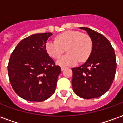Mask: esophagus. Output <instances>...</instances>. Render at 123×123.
Instances as JSON below:
<instances>
[{"instance_id": "obj_1", "label": "esophagus", "mask_w": 123, "mask_h": 123, "mask_svg": "<svg viewBox=\"0 0 123 123\" xmlns=\"http://www.w3.org/2000/svg\"><path fill=\"white\" fill-rule=\"evenodd\" d=\"M66 68V67H61V70L62 71H63L64 69Z\"/></svg>"}]
</instances>
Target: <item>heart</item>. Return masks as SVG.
I'll return each mask as SVG.
<instances>
[{
  "label": "heart",
  "mask_w": 123,
  "mask_h": 123,
  "mask_svg": "<svg viewBox=\"0 0 123 123\" xmlns=\"http://www.w3.org/2000/svg\"><path fill=\"white\" fill-rule=\"evenodd\" d=\"M92 48V40L90 35L73 30L62 33L57 36V41H48L45 44L47 53L53 59L59 58L67 49L68 53L56 61V64L62 67L74 66L78 61H86Z\"/></svg>",
  "instance_id": "obj_1"
}]
</instances>
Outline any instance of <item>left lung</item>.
I'll return each instance as SVG.
<instances>
[{"label":"left lung","mask_w":123,"mask_h":123,"mask_svg":"<svg viewBox=\"0 0 123 123\" xmlns=\"http://www.w3.org/2000/svg\"><path fill=\"white\" fill-rule=\"evenodd\" d=\"M80 28L90 36L93 48L84 64L72 68V89L79 97L89 99L103 95L110 88L116 72V57L111 43L102 34Z\"/></svg>","instance_id":"obj_1"}]
</instances>
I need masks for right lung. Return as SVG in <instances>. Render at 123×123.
Listing matches in <instances>:
<instances>
[{
	"label": "right lung",
	"mask_w": 123,
	"mask_h": 123,
	"mask_svg": "<svg viewBox=\"0 0 123 123\" xmlns=\"http://www.w3.org/2000/svg\"><path fill=\"white\" fill-rule=\"evenodd\" d=\"M51 33H35L18 44L10 57L8 72L15 92L30 101H43L55 92L61 72L45 49Z\"/></svg>",
	"instance_id": "obj_1"
}]
</instances>
